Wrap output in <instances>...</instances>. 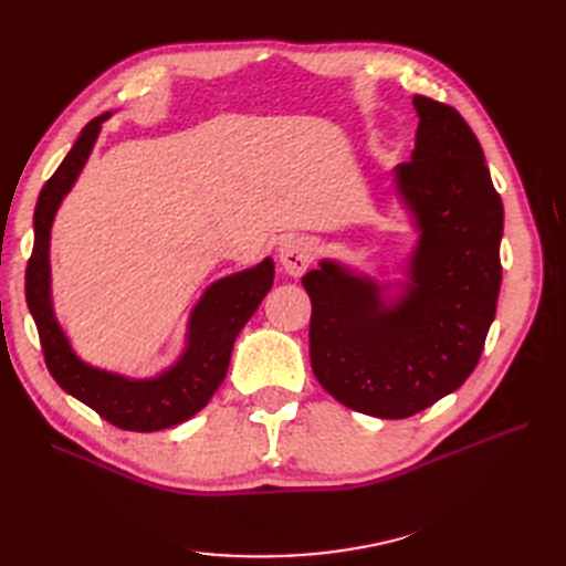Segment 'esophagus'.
Wrapping results in <instances>:
<instances>
[{
  "label": "esophagus",
  "mask_w": 566,
  "mask_h": 566,
  "mask_svg": "<svg viewBox=\"0 0 566 566\" xmlns=\"http://www.w3.org/2000/svg\"><path fill=\"white\" fill-rule=\"evenodd\" d=\"M279 260L290 276H302L314 260V248L306 238H287L279 248Z\"/></svg>",
  "instance_id": "esophagus-1"
}]
</instances>
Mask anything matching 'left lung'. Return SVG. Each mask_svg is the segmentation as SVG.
<instances>
[{"instance_id": "1", "label": "left lung", "mask_w": 566, "mask_h": 566, "mask_svg": "<svg viewBox=\"0 0 566 566\" xmlns=\"http://www.w3.org/2000/svg\"><path fill=\"white\" fill-rule=\"evenodd\" d=\"M416 150L397 167L418 217L408 295L321 262L302 279L312 300L310 356L321 387L358 413L399 420L455 391L482 356L503 279V202L462 115L413 96Z\"/></svg>"}]
</instances>
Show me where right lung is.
<instances>
[{
	"instance_id": "1",
	"label": "right lung",
	"mask_w": 566,
	"mask_h": 566,
	"mask_svg": "<svg viewBox=\"0 0 566 566\" xmlns=\"http://www.w3.org/2000/svg\"><path fill=\"white\" fill-rule=\"evenodd\" d=\"M108 115L94 117L42 186L35 205V245L25 269V300L35 318L44 364L67 394L119 430L156 432L175 427L212 399L231 361L233 339L273 285V262L217 281L191 316V342L181 361L158 380H127L82 364L67 345L49 304V231L61 198L77 179Z\"/></svg>"
}]
</instances>
